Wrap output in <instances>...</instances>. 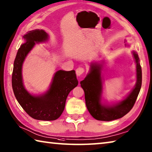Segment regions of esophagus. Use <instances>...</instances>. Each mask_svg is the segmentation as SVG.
Instances as JSON below:
<instances>
[{
    "mask_svg": "<svg viewBox=\"0 0 152 152\" xmlns=\"http://www.w3.org/2000/svg\"><path fill=\"white\" fill-rule=\"evenodd\" d=\"M84 69L82 67H79L76 70V75L78 76H80L82 74L84 73Z\"/></svg>",
    "mask_w": 152,
    "mask_h": 152,
    "instance_id": "esophagus-1",
    "label": "esophagus"
}]
</instances>
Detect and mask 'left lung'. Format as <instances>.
Wrapping results in <instances>:
<instances>
[{"mask_svg":"<svg viewBox=\"0 0 152 152\" xmlns=\"http://www.w3.org/2000/svg\"><path fill=\"white\" fill-rule=\"evenodd\" d=\"M132 54L136 62V82L135 86L123 100L110 104L102 102L103 78L102 70L104 61L91 62L89 72L84 80L80 82V84L84 91L87 109L96 120L112 121L119 119L128 114L133 107L141 89L142 75L138 54L134 50L132 51Z\"/></svg>","mask_w":152,"mask_h":152,"instance_id":"left-lung-1","label":"left lung"}]
</instances>
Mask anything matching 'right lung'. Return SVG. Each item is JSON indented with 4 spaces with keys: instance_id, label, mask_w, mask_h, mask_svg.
Here are the masks:
<instances>
[{
    "instance_id": "add662e5",
    "label": "right lung",
    "mask_w": 152,
    "mask_h": 152,
    "mask_svg": "<svg viewBox=\"0 0 152 152\" xmlns=\"http://www.w3.org/2000/svg\"><path fill=\"white\" fill-rule=\"evenodd\" d=\"M23 38L25 42L18 50L14 62L12 76L14 94L19 104L30 117L38 120H55L64 111L68 94L78 84L75 71L58 70L45 93L40 95L30 94L23 84V63L36 44L47 42L49 35L44 30L35 29L27 32Z\"/></svg>"
}]
</instances>
